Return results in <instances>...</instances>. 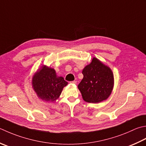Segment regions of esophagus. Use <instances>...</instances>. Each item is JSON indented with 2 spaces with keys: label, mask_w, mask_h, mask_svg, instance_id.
<instances>
[{
  "label": "esophagus",
  "mask_w": 146,
  "mask_h": 146,
  "mask_svg": "<svg viewBox=\"0 0 146 146\" xmlns=\"http://www.w3.org/2000/svg\"><path fill=\"white\" fill-rule=\"evenodd\" d=\"M76 80H74V81H72V82H70V83H71V84H76Z\"/></svg>",
  "instance_id": "obj_1"
}]
</instances>
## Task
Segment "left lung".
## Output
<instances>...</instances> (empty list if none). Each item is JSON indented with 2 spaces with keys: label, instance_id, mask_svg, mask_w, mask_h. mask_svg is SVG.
<instances>
[{
  "label": "left lung",
  "instance_id": "left-lung-1",
  "mask_svg": "<svg viewBox=\"0 0 146 146\" xmlns=\"http://www.w3.org/2000/svg\"><path fill=\"white\" fill-rule=\"evenodd\" d=\"M82 74L84 78L78 87L85 101L98 103L108 98L114 84L113 74L109 67L94 58Z\"/></svg>",
  "mask_w": 146,
  "mask_h": 146
}]
</instances>
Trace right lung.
I'll use <instances>...</instances> for the list:
<instances>
[{
	"mask_svg": "<svg viewBox=\"0 0 146 146\" xmlns=\"http://www.w3.org/2000/svg\"><path fill=\"white\" fill-rule=\"evenodd\" d=\"M68 82L62 77L56 76L52 68L43 66L34 76L32 85L38 98L46 101H54L61 95Z\"/></svg>",
	"mask_w": 146,
	"mask_h": 146,
	"instance_id": "obj_1",
	"label": "right lung"
}]
</instances>
